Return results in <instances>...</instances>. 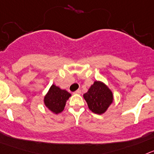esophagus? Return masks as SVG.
<instances>
[{"label":"esophagus","instance_id":"esophagus-1","mask_svg":"<svg viewBox=\"0 0 154 154\" xmlns=\"http://www.w3.org/2000/svg\"><path fill=\"white\" fill-rule=\"evenodd\" d=\"M75 94H81V91L80 90V89H78V90L76 91L75 92H74Z\"/></svg>","mask_w":154,"mask_h":154}]
</instances>
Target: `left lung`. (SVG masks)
I'll return each mask as SVG.
<instances>
[{
	"instance_id": "8db88e82",
	"label": "left lung",
	"mask_w": 154,
	"mask_h": 154,
	"mask_svg": "<svg viewBox=\"0 0 154 154\" xmlns=\"http://www.w3.org/2000/svg\"><path fill=\"white\" fill-rule=\"evenodd\" d=\"M88 108L95 114L101 115L105 112L113 101L112 92L105 84L94 81L87 93L84 94Z\"/></svg>"
}]
</instances>
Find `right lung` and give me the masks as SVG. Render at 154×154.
Masks as SVG:
<instances>
[{"mask_svg": "<svg viewBox=\"0 0 154 154\" xmlns=\"http://www.w3.org/2000/svg\"><path fill=\"white\" fill-rule=\"evenodd\" d=\"M70 94L65 90L53 85L47 94L45 96L44 103L45 106L55 114H58L63 110L66 100L70 97Z\"/></svg>", "mask_w": 154, "mask_h": 154, "instance_id": "1", "label": "right lung"}]
</instances>
